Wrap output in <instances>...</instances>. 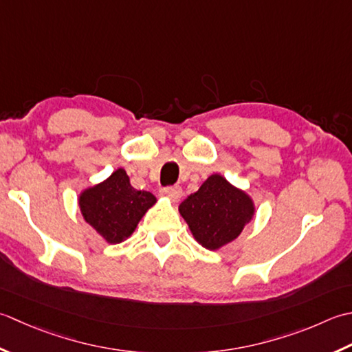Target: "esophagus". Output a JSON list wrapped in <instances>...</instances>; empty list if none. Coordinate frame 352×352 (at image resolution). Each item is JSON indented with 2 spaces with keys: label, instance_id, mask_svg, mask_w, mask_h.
<instances>
[{
  "label": "esophagus",
  "instance_id": "1",
  "mask_svg": "<svg viewBox=\"0 0 352 352\" xmlns=\"http://www.w3.org/2000/svg\"><path fill=\"white\" fill-rule=\"evenodd\" d=\"M161 192H162L164 196L170 197L171 200H179V199H181V196H182V188H181V186H177V185H175V186H166V188L161 190Z\"/></svg>",
  "mask_w": 352,
  "mask_h": 352
}]
</instances>
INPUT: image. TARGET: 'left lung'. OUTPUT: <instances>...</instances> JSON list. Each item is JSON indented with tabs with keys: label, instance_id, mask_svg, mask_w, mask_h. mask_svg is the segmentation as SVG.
<instances>
[{
	"label": "left lung",
	"instance_id": "obj_1",
	"mask_svg": "<svg viewBox=\"0 0 352 352\" xmlns=\"http://www.w3.org/2000/svg\"><path fill=\"white\" fill-rule=\"evenodd\" d=\"M195 239L206 249L235 240L254 216V204L220 175H212L179 205Z\"/></svg>",
	"mask_w": 352,
	"mask_h": 352
}]
</instances>
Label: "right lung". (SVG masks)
I'll use <instances>...</instances> for the list:
<instances>
[{"label":"right lung","instance_id":"right-lung-1","mask_svg":"<svg viewBox=\"0 0 352 352\" xmlns=\"http://www.w3.org/2000/svg\"><path fill=\"white\" fill-rule=\"evenodd\" d=\"M155 202L156 197L150 191L133 188L123 168L85 190L78 199L85 220L112 245L127 239Z\"/></svg>","mask_w":352,"mask_h":352}]
</instances>
